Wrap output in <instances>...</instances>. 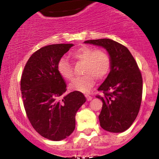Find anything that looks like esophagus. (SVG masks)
<instances>
[{"instance_id":"esophagus-1","label":"esophagus","mask_w":159,"mask_h":159,"mask_svg":"<svg viewBox=\"0 0 159 159\" xmlns=\"http://www.w3.org/2000/svg\"><path fill=\"white\" fill-rule=\"evenodd\" d=\"M85 97L86 98H87V101H91V99H92V97H91V95H89V94H86Z\"/></svg>"}]
</instances>
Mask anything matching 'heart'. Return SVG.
Listing matches in <instances>:
<instances>
[{
  "instance_id": "1",
  "label": "heart",
  "mask_w": 159,
  "mask_h": 159,
  "mask_svg": "<svg viewBox=\"0 0 159 159\" xmlns=\"http://www.w3.org/2000/svg\"><path fill=\"white\" fill-rule=\"evenodd\" d=\"M71 57L84 64L83 76L75 78L70 83V90L89 92L94 86L95 78L102 80L109 74L111 61L109 55L102 50H95L92 48L83 47L72 53ZM59 75L65 80L70 81L73 78V67L65 57L59 59L57 65Z\"/></svg>"
}]
</instances>
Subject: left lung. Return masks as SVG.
I'll list each match as a JSON object with an SVG mask.
<instances>
[{
  "label": "left lung",
  "instance_id": "8db88e82",
  "mask_svg": "<svg viewBox=\"0 0 159 159\" xmlns=\"http://www.w3.org/2000/svg\"><path fill=\"white\" fill-rule=\"evenodd\" d=\"M85 44L102 46L107 50L111 61L110 73L98 91L103 102L99 115L100 125L110 132H123L132 125L140 109L142 77L137 62L129 50L113 40H89Z\"/></svg>",
  "mask_w": 159,
  "mask_h": 159
}]
</instances>
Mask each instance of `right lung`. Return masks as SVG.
I'll use <instances>...</instances> for the list:
<instances>
[{
	"mask_svg": "<svg viewBox=\"0 0 159 159\" xmlns=\"http://www.w3.org/2000/svg\"><path fill=\"white\" fill-rule=\"evenodd\" d=\"M73 45L41 48L30 56L21 75L20 91L27 116L35 131L49 140H63L73 132L75 115L86 102L78 91L62 96L67 85L57 65Z\"/></svg>",
	"mask_w": 159,
	"mask_h": 159,
	"instance_id": "right-lung-1",
	"label": "right lung"
}]
</instances>
